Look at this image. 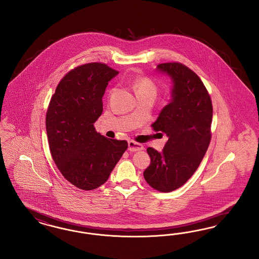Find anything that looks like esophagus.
<instances>
[{
    "instance_id": "obj_1",
    "label": "esophagus",
    "mask_w": 259,
    "mask_h": 259,
    "mask_svg": "<svg viewBox=\"0 0 259 259\" xmlns=\"http://www.w3.org/2000/svg\"><path fill=\"white\" fill-rule=\"evenodd\" d=\"M144 146L142 144L137 143L134 140H131L128 141V150L131 152H136V151H141L143 150Z\"/></svg>"
}]
</instances>
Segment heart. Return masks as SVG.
<instances>
[{"instance_id": "heart-1", "label": "heart", "mask_w": 259, "mask_h": 259, "mask_svg": "<svg viewBox=\"0 0 259 259\" xmlns=\"http://www.w3.org/2000/svg\"><path fill=\"white\" fill-rule=\"evenodd\" d=\"M133 87L137 96L153 95L155 97L157 93V87L153 80L148 77H137L134 81Z\"/></svg>"}]
</instances>
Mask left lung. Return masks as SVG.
I'll use <instances>...</instances> for the list:
<instances>
[{
    "instance_id": "obj_1",
    "label": "left lung",
    "mask_w": 259,
    "mask_h": 259,
    "mask_svg": "<svg viewBox=\"0 0 259 259\" xmlns=\"http://www.w3.org/2000/svg\"><path fill=\"white\" fill-rule=\"evenodd\" d=\"M174 82L172 100L152 125L168 136L162 152L149 147L150 166L144 178L153 189L174 191L187 182L200 166L211 140L212 102L199 76L180 62L157 65Z\"/></svg>"
}]
</instances>
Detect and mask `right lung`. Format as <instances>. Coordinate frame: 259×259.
I'll return each mask as SVG.
<instances>
[{"instance_id":"add662e5","label":"right lung","mask_w":259,"mask_h":259,"mask_svg":"<svg viewBox=\"0 0 259 259\" xmlns=\"http://www.w3.org/2000/svg\"><path fill=\"white\" fill-rule=\"evenodd\" d=\"M119 72L101 62L69 71L51 98L46 131L52 157L62 176L81 190H93L108 180L127 149L125 140L97 133L108 81Z\"/></svg>"}]
</instances>
